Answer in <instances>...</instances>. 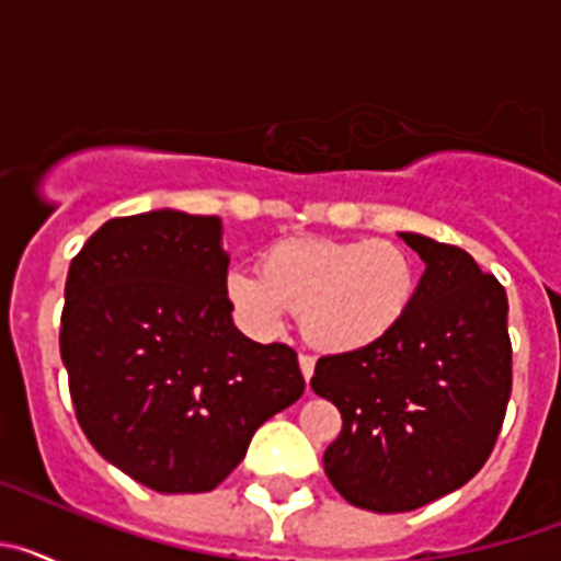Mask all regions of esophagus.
Segmentation results:
<instances>
[{
	"label": "esophagus",
	"mask_w": 561,
	"mask_h": 561,
	"mask_svg": "<svg viewBox=\"0 0 561 561\" xmlns=\"http://www.w3.org/2000/svg\"><path fill=\"white\" fill-rule=\"evenodd\" d=\"M297 362H300V374H304L306 385H309L311 376H314V359H311V356H306V354H300V356H297Z\"/></svg>",
	"instance_id": "34e87169"
}]
</instances>
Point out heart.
Here are the masks:
<instances>
[{
	"instance_id": "b5f03b06",
	"label": "heart",
	"mask_w": 561,
	"mask_h": 561,
	"mask_svg": "<svg viewBox=\"0 0 561 561\" xmlns=\"http://www.w3.org/2000/svg\"><path fill=\"white\" fill-rule=\"evenodd\" d=\"M419 289V266L396 241L289 238L264 255V272L230 270L225 297L250 334L270 340L289 311L317 351L354 354L404 320Z\"/></svg>"
}]
</instances>
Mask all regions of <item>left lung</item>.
<instances>
[{"instance_id": "1", "label": "left lung", "mask_w": 561, "mask_h": 561, "mask_svg": "<svg viewBox=\"0 0 561 561\" xmlns=\"http://www.w3.org/2000/svg\"><path fill=\"white\" fill-rule=\"evenodd\" d=\"M424 261L415 300L385 340L317 359L311 388L342 413L325 449L331 485L356 508L413 512L455 492L492 455L512 396L508 300L474 257L399 232Z\"/></svg>"}]
</instances>
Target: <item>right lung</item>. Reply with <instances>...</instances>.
<instances>
[{
    "label": "right lung",
    "instance_id": "1",
    "mask_svg": "<svg viewBox=\"0 0 561 561\" xmlns=\"http://www.w3.org/2000/svg\"><path fill=\"white\" fill-rule=\"evenodd\" d=\"M219 216L112 219L72 257L61 359L92 447L162 494L210 492L255 430L304 396L289 345L232 323Z\"/></svg>",
    "mask_w": 561,
    "mask_h": 561
}]
</instances>
